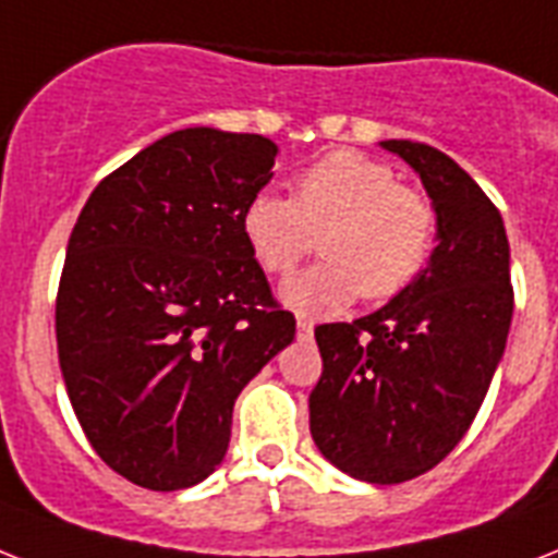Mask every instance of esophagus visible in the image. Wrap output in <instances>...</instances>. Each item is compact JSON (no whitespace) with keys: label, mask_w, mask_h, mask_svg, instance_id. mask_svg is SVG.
<instances>
[{"label":"esophagus","mask_w":558,"mask_h":558,"mask_svg":"<svg viewBox=\"0 0 558 558\" xmlns=\"http://www.w3.org/2000/svg\"><path fill=\"white\" fill-rule=\"evenodd\" d=\"M312 332H315V324L306 318H298V338H301V341H310Z\"/></svg>","instance_id":"obj_1"}]
</instances>
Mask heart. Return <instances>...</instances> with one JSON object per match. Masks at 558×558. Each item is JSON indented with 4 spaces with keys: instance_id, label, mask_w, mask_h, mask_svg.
<instances>
[{
    "instance_id": "1",
    "label": "heart",
    "mask_w": 558,
    "mask_h": 558,
    "mask_svg": "<svg viewBox=\"0 0 558 558\" xmlns=\"http://www.w3.org/2000/svg\"><path fill=\"white\" fill-rule=\"evenodd\" d=\"M257 266L292 275L324 240V257L289 280L280 298L303 315H329L389 301L424 275L436 243V211L424 194L398 183L387 162L361 151L324 154L292 180V197L257 192L240 215Z\"/></svg>"
}]
</instances>
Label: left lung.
<instances>
[{"mask_svg": "<svg viewBox=\"0 0 558 558\" xmlns=\"http://www.w3.org/2000/svg\"><path fill=\"white\" fill-rule=\"evenodd\" d=\"M418 171L436 208L438 246L407 292L366 318L315 329L324 373L310 429L335 468L401 484L452 452L505 355L513 287L499 208L447 154L384 140Z\"/></svg>", "mask_w": 558, "mask_h": 558, "instance_id": "1", "label": "left lung"}]
</instances>
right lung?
I'll use <instances>...</instances> for the list:
<instances>
[{
    "label": "right lung",
    "mask_w": 558,
    "mask_h": 558,
    "mask_svg": "<svg viewBox=\"0 0 558 558\" xmlns=\"http://www.w3.org/2000/svg\"><path fill=\"white\" fill-rule=\"evenodd\" d=\"M275 157L260 134L174 131L111 171L76 217L59 369L90 447L140 487L215 473L240 389L292 343L294 315L240 229Z\"/></svg>",
    "instance_id": "add662e5"
}]
</instances>
